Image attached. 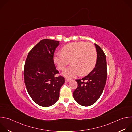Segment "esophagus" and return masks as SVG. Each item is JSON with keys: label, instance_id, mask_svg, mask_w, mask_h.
Listing matches in <instances>:
<instances>
[{"label": "esophagus", "instance_id": "esophagus-1", "mask_svg": "<svg viewBox=\"0 0 132 132\" xmlns=\"http://www.w3.org/2000/svg\"><path fill=\"white\" fill-rule=\"evenodd\" d=\"M70 81V79H68V78H65V81L66 82H69Z\"/></svg>", "mask_w": 132, "mask_h": 132}]
</instances>
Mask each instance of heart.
Returning a JSON list of instances; mask_svg holds the SVG:
<instances>
[{"mask_svg":"<svg viewBox=\"0 0 132 132\" xmlns=\"http://www.w3.org/2000/svg\"><path fill=\"white\" fill-rule=\"evenodd\" d=\"M62 53L55 54L53 61L60 70H64L70 63L72 64L63 72L66 77L72 78L79 73L85 76L95 68L97 61L96 47L90 43L80 41L68 43L61 50Z\"/></svg>","mask_w":132,"mask_h":132,"instance_id":"heart-1","label":"heart"}]
</instances>
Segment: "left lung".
Here are the masks:
<instances>
[{
	"instance_id": "8db88e82",
	"label": "left lung",
	"mask_w": 132,
	"mask_h": 132,
	"mask_svg": "<svg viewBox=\"0 0 132 132\" xmlns=\"http://www.w3.org/2000/svg\"><path fill=\"white\" fill-rule=\"evenodd\" d=\"M95 45L98 55L95 67L82 79L76 80L78 87L73 93L75 101L84 106L91 105L99 99L107 78L106 56L98 45Z\"/></svg>"
}]
</instances>
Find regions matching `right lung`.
I'll use <instances>...</instances> for the list:
<instances>
[{
	"mask_svg": "<svg viewBox=\"0 0 132 132\" xmlns=\"http://www.w3.org/2000/svg\"><path fill=\"white\" fill-rule=\"evenodd\" d=\"M59 41L49 39L40 41L29 52L24 68V82L32 100L38 105L48 107L59 100L60 90L65 82L56 69L54 54Z\"/></svg>",
	"mask_w": 132,
	"mask_h": 132,
	"instance_id": "add662e5",
	"label": "right lung"
}]
</instances>
